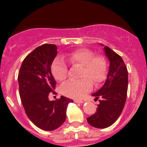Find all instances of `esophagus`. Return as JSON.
I'll return each instance as SVG.
<instances>
[{"mask_svg":"<svg viewBox=\"0 0 147 147\" xmlns=\"http://www.w3.org/2000/svg\"><path fill=\"white\" fill-rule=\"evenodd\" d=\"M74 102H75V103H84V101L83 100H74Z\"/></svg>","mask_w":147,"mask_h":147,"instance_id":"1","label":"esophagus"}]
</instances>
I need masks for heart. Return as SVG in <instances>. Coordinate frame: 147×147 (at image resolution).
<instances>
[{
	"label": "heart",
	"mask_w": 147,
	"mask_h": 147,
	"mask_svg": "<svg viewBox=\"0 0 147 147\" xmlns=\"http://www.w3.org/2000/svg\"><path fill=\"white\" fill-rule=\"evenodd\" d=\"M88 49H80L65 55L63 58L73 67H80L79 80H69L61 84L60 91L63 95L71 98H82L92 88L105 80L107 71V64L105 57L96 55ZM53 77L59 82L65 80L67 76V66L64 60L57 57L51 66Z\"/></svg>",
	"instance_id": "obj_1"
}]
</instances>
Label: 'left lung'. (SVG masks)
<instances>
[{
    "label": "left lung",
    "instance_id": "8db88e82",
    "mask_svg": "<svg viewBox=\"0 0 147 147\" xmlns=\"http://www.w3.org/2000/svg\"><path fill=\"white\" fill-rule=\"evenodd\" d=\"M109 61V69L105 84L97 92L92 94L98 100L97 112L87 118L92 127L104 129L116 121L121 115L127 99L128 71L122 58L107 46L104 47Z\"/></svg>",
    "mask_w": 147,
    "mask_h": 147
}]
</instances>
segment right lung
I'll use <instances>...</instances> for the list:
<instances>
[{
  "mask_svg": "<svg viewBox=\"0 0 147 147\" xmlns=\"http://www.w3.org/2000/svg\"><path fill=\"white\" fill-rule=\"evenodd\" d=\"M57 53V46L53 44L36 47L23 61L18 78L20 100L28 117L46 131L56 129L64 123L68 104L73 102L63 96L55 101L49 100V93L55 94L51 65Z\"/></svg>",
  "mask_w": 147,
  "mask_h": 147,
  "instance_id": "1",
  "label": "right lung"
}]
</instances>
